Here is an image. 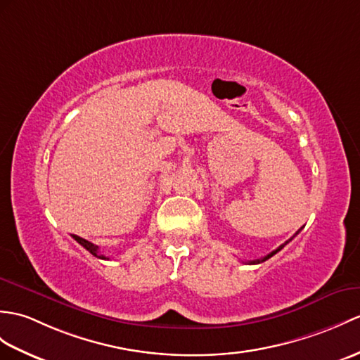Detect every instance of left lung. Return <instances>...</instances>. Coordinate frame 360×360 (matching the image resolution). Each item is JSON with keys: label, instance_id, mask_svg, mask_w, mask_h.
Listing matches in <instances>:
<instances>
[{"label": "left lung", "instance_id": "1", "mask_svg": "<svg viewBox=\"0 0 360 360\" xmlns=\"http://www.w3.org/2000/svg\"><path fill=\"white\" fill-rule=\"evenodd\" d=\"M300 230H302V229H299V230H297V231H296V235H299V231H300ZM296 235H295V236H296ZM295 236H293V238H295ZM293 238H290V239H288V240H287V242H285V244H282V245H279V247H278V248H276V250H273V252H271V253H270V255H266V256H264V257H261V259H255V261H248V262H247V264H252V265H253V264H261V262H264V261H266V259H270V257H271V256H274V255H276V253H278V252H281V250H282V248H283V247H285V245H287V244H288V242H290V240H291V239H293Z\"/></svg>", "mask_w": 360, "mask_h": 360}]
</instances>
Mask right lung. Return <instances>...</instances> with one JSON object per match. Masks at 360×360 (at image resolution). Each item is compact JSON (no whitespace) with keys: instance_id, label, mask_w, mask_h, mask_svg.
<instances>
[{"instance_id":"obj_1","label":"right lung","mask_w":360,"mask_h":360,"mask_svg":"<svg viewBox=\"0 0 360 360\" xmlns=\"http://www.w3.org/2000/svg\"><path fill=\"white\" fill-rule=\"evenodd\" d=\"M73 239L78 242V244H81L82 247H84L87 252H90L91 255L94 256H96V257H99V259H108L107 256H104V255H101L99 253V248H98V245H95V244H91V242H89V240H86V239H82V238H79V236H77V235H73Z\"/></svg>"}]
</instances>
